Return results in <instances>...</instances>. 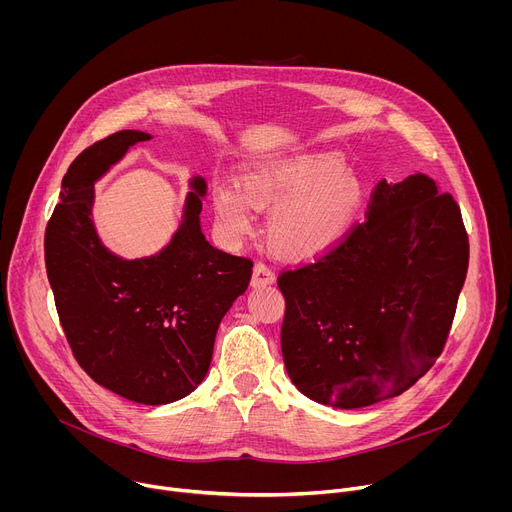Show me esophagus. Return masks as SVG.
<instances>
[{
	"mask_svg": "<svg viewBox=\"0 0 512 512\" xmlns=\"http://www.w3.org/2000/svg\"><path fill=\"white\" fill-rule=\"evenodd\" d=\"M273 281H275V271H273L269 265H265V263H257V265L253 267L251 283H253L255 287L269 285V283H273Z\"/></svg>",
	"mask_w": 512,
	"mask_h": 512,
	"instance_id": "esophagus-1",
	"label": "esophagus"
}]
</instances>
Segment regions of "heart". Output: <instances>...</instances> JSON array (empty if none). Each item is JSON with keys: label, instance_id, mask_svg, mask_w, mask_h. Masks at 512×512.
Wrapping results in <instances>:
<instances>
[{"label": "heart", "instance_id": "obj_1", "mask_svg": "<svg viewBox=\"0 0 512 512\" xmlns=\"http://www.w3.org/2000/svg\"><path fill=\"white\" fill-rule=\"evenodd\" d=\"M235 182L214 184V212L223 231L241 239L255 231L257 206H273L269 235L291 257H316L338 245L362 204V184L336 152H306L265 162Z\"/></svg>", "mask_w": 512, "mask_h": 512}]
</instances>
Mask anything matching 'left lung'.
Segmentation results:
<instances>
[{"mask_svg": "<svg viewBox=\"0 0 512 512\" xmlns=\"http://www.w3.org/2000/svg\"><path fill=\"white\" fill-rule=\"evenodd\" d=\"M452 194L423 174L381 180L344 239L277 285L281 354L306 397L340 409L401 395L442 354L468 271Z\"/></svg>", "mask_w": 512, "mask_h": 512, "instance_id": "obj_1", "label": "left lung"}]
</instances>
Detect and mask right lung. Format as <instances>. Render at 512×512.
<instances>
[{
	"mask_svg": "<svg viewBox=\"0 0 512 512\" xmlns=\"http://www.w3.org/2000/svg\"><path fill=\"white\" fill-rule=\"evenodd\" d=\"M150 137L117 131L68 166L46 225L44 259L60 326L81 369L129 401L164 405L206 377L218 324L245 294L253 261L204 239L200 176L164 251L125 261L101 245L91 218L93 184L133 143Z\"/></svg>",
	"mask_w": 512,
	"mask_h": 512,
	"instance_id": "add662e5",
	"label": "right lung"
}]
</instances>
